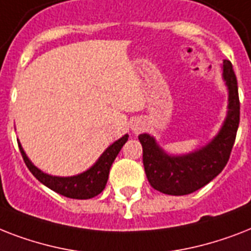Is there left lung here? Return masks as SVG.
Wrapping results in <instances>:
<instances>
[{"mask_svg":"<svg viewBox=\"0 0 251 251\" xmlns=\"http://www.w3.org/2000/svg\"><path fill=\"white\" fill-rule=\"evenodd\" d=\"M223 75L229 88V112L220 133L210 145L186 156H168L149 134H141L143 165L150 185L168 195H186L199 190L222 173L229 160L240 124L237 78L230 61H224Z\"/></svg>","mask_w":251,"mask_h":251,"instance_id":"obj_1","label":"left lung"}]
</instances>
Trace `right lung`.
I'll use <instances>...</instances> for the list:
<instances>
[{
  "instance_id": "add662e5",
  "label": "right lung",
  "mask_w": 251,
  "mask_h": 251,
  "mask_svg": "<svg viewBox=\"0 0 251 251\" xmlns=\"http://www.w3.org/2000/svg\"><path fill=\"white\" fill-rule=\"evenodd\" d=\"M129 135H124L121 139L114 142L113 145L109 146L102 153L100 159L96 161V164L88 171L82 173V175L74 176V177H53V176L45 175L41 171H39L35 165L28 160L25 156V151L19 146L22 157L25 160V165L29 169V172L36 177L41 183L49 187L50 190L56 191L58 194L68 197L73 199H90L99 195L104 190V187L108 181L109 176V169L112 167V163L114 161L118 152L121 151L122 146L125 145Z\"/></svg>"
}]
</instances>
